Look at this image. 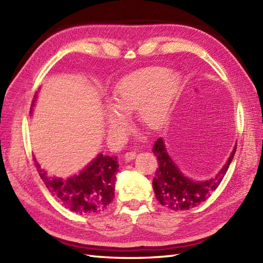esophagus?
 <instances>
[{"mask_svg": "<svg viewBox=\"0 0 263 263\" xmlns=\"http://www.w3.org/2000/svg\"><path fill=\"white\" fill-rule=\"evenodd\" d=\"M137 157V153L136 152H128V153H126L125 155H124V159L126 160V161H130V160H132V159H135Z\"/></svg>", "mask_w": 263, "mask_h": 263, "instance_id": "esophagus-1", "label": "esophagus"}]
</instances>
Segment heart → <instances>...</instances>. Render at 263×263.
<instances>
[{
    "instance_id": "b5f03b06",
    "label": "heart",
    "mask_w": 263,
    "mask_h": 263,
    "mask_svg": "<svg viewBox=\"0 0 263 263\" xmlns=\"http://www.w3.org/2000/svg\"><path fill=\"white\" fill-rule=\"evenodd\" d=\"M181 89V77L161 66H148L116 82L105 113L110 133L120 136L126 125V114L136 110L138 121L149 128L168 119Z\"/></svg>"
}]
</instances>
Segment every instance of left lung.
<instances>
[{
  "instance_id": "1",
  "label": "left lung",
  "mask_w": 263,
  "mask_h": 263,
  "mask_svg": "<svg viewBox=\"0 0 263 263\" xmlns=\"http://www.w3.org/2000/svg\"><path fill=\"white\" fill-rule=\"evenodd\" d=\"M153 152L158 161L153 180V187L156 199L161 205L172 210H189L208 199L224 178L230 164L236 152V144L230 157L217 174L209 180L198 181L183 174L174 160L172 159L163 138L155 142Z\"/></svg>"
}]
</instances>
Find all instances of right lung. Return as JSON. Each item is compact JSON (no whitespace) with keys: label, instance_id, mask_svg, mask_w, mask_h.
<instances>
[{"label":"right lung","instance_id":"right-lung-1","mask_svg":"<svg viewBox=\"0 0 263 263\" xmlns=\"http://www.w3.org/2000/svg\"><path fill=\"white\" fill-rule=\"evenodd\" d=\"M37 95L32 100L30 114L35 106ZM39 176L48 191L66 209L79 215H96L108 208L114 199L115 178L119 172L117 157L98 154L78 174L66 178L49 176L35 158Z\"/></svg>","mask_w":263,"mask_h":263}]
</instances>
